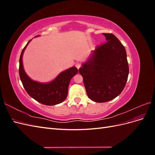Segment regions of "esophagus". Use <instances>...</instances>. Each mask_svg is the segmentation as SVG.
Returning <instances> with one entry per match:
<instances>
[{
  "mask_svg": "<svg viewBox=\"0 0 155 155\" xmlns=\"http://www.w3.org/2000/svg\"><path fill=\"white\" fill-rule=\"evenodd\" d=\"M76 67H77L78 69H79V68L81 67V63H79V62H77V63H76Z\"/></svg>",
  "mask_w": 155,
  "mask_h": 155,
  "instance_id": "obj_1",
  "label": "esophagus"
}]
</instances>
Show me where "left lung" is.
I'll return each mask as SVG.
<instances>
[{
    "mask_svg": "<svg viewBox=\"0 0 155 155\" xmlns=\"http://www.w3.org/2000/svg\"><path fill=\"white\" fill-rule=\"evenodd\" d=\"M103 34L106 43L96 46L79 69L88 97L97 103L109 101L120 94L129 70L124 46L112 34Z\"/></svg>",
    "mask_w": 155,
    "mask_h": 155,
    "instance_id": "left-lung-1",
    "label": "left lung"
}]
</instances>
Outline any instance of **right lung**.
I'll return each mask as SVG.
<instances>
[{"label": "right lung", "instance_id": "obj_1", "mask_svg": "<svg viewBox=\"0 0 155 155\" xmlns=\"http://www.w3.org/2000/svg\"><path fill=\"white\" fill-rule=\"evenodd\" d=\"M38 36V35H37ZM31 40L23 48L19 59V76L27 93L42 104L55 105L63 102L68 95V88L72 78L76 75L78 70L73 67L60 73L52 81L42 83L31 79L26 74L22 64V55Z\"/></svg>", "mask_w": 155, "mask_h": 155}]
</instances>
